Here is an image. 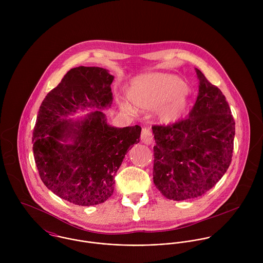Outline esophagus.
<instances>
[{"label": "esophagus", "mask_w": 263, "mask_h": 263, "mask_svg": "<svg viewBox=\"0 0 263 263\" xmlns=\"http://www.w3.org/2000/svg\"><path fill=\"white\" fill-rule=\"evenodd\" d=\"M141 140L146 145H151L153 143V135L149 128H146V127L143 128L142 135H141Z\"/></svg>", "instance_id": "1"}]
</instances>
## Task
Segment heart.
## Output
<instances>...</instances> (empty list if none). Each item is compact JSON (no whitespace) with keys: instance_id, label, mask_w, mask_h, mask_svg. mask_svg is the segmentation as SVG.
Instances as JSON below:
<instances>
[{"instance_id":"heart-1","label":"heart","mask_w":263,"mask_h":263,"mask_svg":"<svg viewBox=\"0 0 263 263\" xmlns=\"http://www.w3.org/2000/svg\"><path fill=\"white\" fill-rule=\"evenodd\" d=\"M126 96L138 108L154 109L156 119L164 125L178 122L188 107L185 83L178 77L169 74L152 73L135 78L126 88ZM132 105L123 101L120 107L135 112V106Z\"/></svg>"}]
</instances>
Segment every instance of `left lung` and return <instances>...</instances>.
Returning a JSON list of instances; mask_svg holds the SVG:
<instances>
[{"label":"left lung","mask_w":263,"mask_h":263,"mask_svg":"<svg viewBox=\"0 0 263 263\" xmlns=\"http://www.w3.org/2000/svg\"><path fill=\"white\" fill-rule=\"evenodd\" d=\"M198 96L186 119L152 126L153 180L168 199L203 195L224 176L233 156L235 121L222 91L195 68Z\"/></svg>","instance_id":"obj_1"}]
</instances>
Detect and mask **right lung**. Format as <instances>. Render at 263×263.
<instances>
[{
	"label": "right lung",
	"instance_id": "right-lung-1",
	"mask_svg": "<svg viewBox=\"0 0 263 263\" xmlns=\"http://www.w3.org/2000/svg\"><path fill=\"white\" fill-rule=\"evenodd\" d=\"M113 79L98 67L71 69L39 107L32 137L39 176L77 205L99 204L112 195L117 170L140 142V125L114 127L102 111L112 104ZM85 110L91 112L70 118Z\"/></svg>",
	"mask_w": 263,
	"mask_h": 263
}]
</instances>
